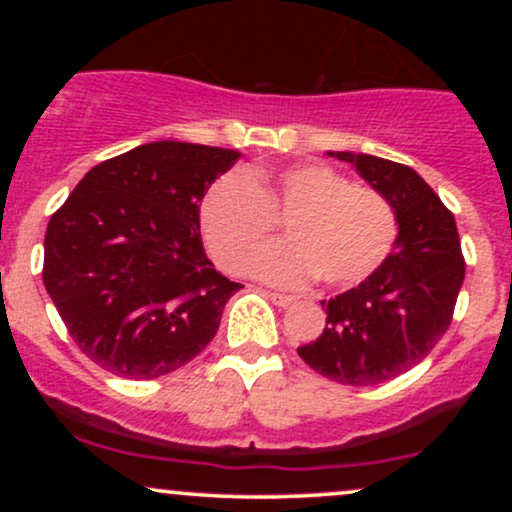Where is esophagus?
<instances>
[{
  "instance_id": "34e87169",
  "label": "esophagus",
  "mask_w": 512,
  "mask_h": 512,
  "mask_svg": "<svg viewBox=\"0 0 512 512\" xmlns=\"http://www.w3.org/2000/svg\"><path fill=\"white\" fill-rule=\"evenodd\" d=\"M267 296L272 298V303L279 305V308H289V305L296 301V298H293V296H286V293H276V291H269Z\"/></svg>"
}]
</instances>
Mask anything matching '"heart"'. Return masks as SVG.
<instances>
[{
  "label": "heart",
  "instance_id": "1",
  "mask_svg": "<svg viewBox=\"0 0 512 512\" xmlns=\"http://www.w3.org/2000/svg\"><path fill=\"white\" fill-rule=\"evenodd\" d=\"M272 215L287 216L290 240L253 253ZM199 221L223 267L238 272L251 251L248 272L279 286H301L315 274L327 286L356 284L385 262L397 238L395 209L380 192L320 163L221 175Z\"/></svg>",
  "mask_w": 512,
  "mask_h": 512
}]
</instances>
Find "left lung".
Masks as SVG:
<instances>
[{"mask_svg": "<svg viewBox=\"0 0 512 512\" xmlns=\"http://www.w3.org/2000/svg\"><path fill=\"white\" fill-rule=\"evenodd\" d=\"M351 163L397 216L385 262L356 289L322 301L327 325L298 356L325 378L368 387L414 368L450 327L464 281L455 216L414 168L356 151H327Z\"/></svg>", "mask_w": 512, "mask_h": 512, "instance_id": "obj_1", "label": "left lung"}]
</instances>
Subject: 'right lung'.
I'll return each mask as SVG.
<instances>
[{
  "mask_svg": "<svg viewBox=\"0 0 512 512\" xmlns=\"http://www.w3.org/2000/svg\"><path fill=\"white\" fill-rule=\"evenodd\" d=\"M236 149L151 142L98 163L52 214L43 284L93 363L151 380L190 363L214 339L243 286L216 272L199 204Z\"/></svg>",
  "mask_w": 512,
  "mask_h": 512,
  "instance_id": "add662e5",
  "label": "right lung"
}]
</instances>
